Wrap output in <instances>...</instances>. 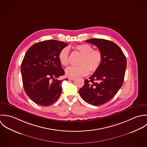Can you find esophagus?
Here are the masks:
<instances>
[{
  "mask_svg": "<svg viewBox=\"0 0 147 147\" xmlns=\"http://www.w3.org/2000/svg\"><path fill=\"white\" fill-rule=\"evenodd\" d=\"M68 80H70V81H73V80H74V78H68Z\"/></svg>",
  "mask_w": 147,
  "mask_h": 147,
  "instance_id": "1",
  "label": "esophagus"
}]
</instances>
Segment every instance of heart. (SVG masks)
I'll use <instances>...</instances> for the list:
<instances>
[{
  "mask_svg": "<svg viewBox=\"0 0 147 147\" xmlns=\"http://www.w3.org/2000/svg\"><path fill=\"white\" fill-rule=\"evenodd\" d=\"M82 57L80 59L78 65L76 67H70L66 69L65 74L69 78H74L78 76H85L88 73L95 72L100 67L102 62V53L99 50H94L88 44L77 45L75 47ZM60 63L66 66L69 64V49L64 47L60 50L58 55Z\"/></svg>",
  "mask_w": 147,
  "mask_h": 147,
  "instance_id": "obj_1",
  "label": "heart"
}]
</instances>
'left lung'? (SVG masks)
I'll return each instance as SVG.
<instances>
[{
    "instance_id": "obj_1",
    "label": "left lung",
    "mask_w": 147,
    "mask_h": 147,
    "mask_svg": "<svg viewBox=\"0 0 147 147\" xmlns=\"http://www.w3.org/2000/svg\"><path fill=\"white\" fill-rule=\"evenodd\" d=\"M98 47L102 53L99 68L79 90L81 98L88 104L100 106L110 101L121 87L127 59L121 49L114 42L102 38L86 40Z\"/></svg>"
}]
</instances>
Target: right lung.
<instances>
[{"label": "right lung", "instance_id": "1", "mask_svg": "<svg viewBox=\"0 0 147 147\" xmlns=\"http://www.w3.org/2000/svg\"><path fill=\"white\" fill-rule=\"evenodd\" d=\"M67 45L49 40L33 44L27 51L21 65L22 81L27 95L35 103L48 106L60 96L62 81L57 78L65 71L58 55Z\"/></svg>", "mask_w": 147, "mask_h": 147}]
</instances>
